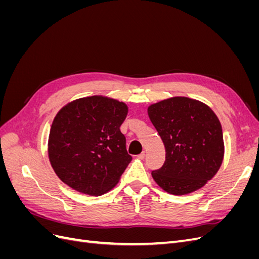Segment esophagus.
Returning <instances> with one entry per match:
<instances>
[{
	"instance_id": "esophagus-1",
	"label": "esophagus",
	"mask_w": 259,
	"mask_h": 259,
	"mask_svg": "<svg viewBox=\"0 0 259 259\" xmlns=\"http://www.w3.org/2000/svg\"><path fill=\"white\" fill-rule=\"evenodd\" d=\"M145 156H146V152H142V153L137 155V158H138L139 160H144Z\"/></svg>"
}]
</instances>
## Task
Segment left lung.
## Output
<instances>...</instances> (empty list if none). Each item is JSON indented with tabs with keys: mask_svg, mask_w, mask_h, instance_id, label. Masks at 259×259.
Segmentation results:
<instances>
[{
	"mask_svg": "<svg viewBox=\"0 0 259 259\" xmlns=\"http://www.w3.org/2000/svg\"><path fill=\"white\" fill-rule=\"evenodd\" d=\"M149 119L165 147V162L151 173L164 191L184 195L205 186L225 154L222 124L211 109L188 97H170L148 107Z\"/></svg>",
	"mask_w": 259,
	"mask_h": 259,
	"instance_id": "8db88e82",
	"label": "left lung"
}]
</instances>
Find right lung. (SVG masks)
<instances>
[{
	"mask_svg": "<svg viewBox=\"0 0 259 259\" xmlns=\"http://www.w3.org/2000/svg\"><path fill=\"white\" fill-rule=\"evenodd\" d=\"M127 105L106 96L75 99L62 107L51 127L49 159L62 183L88 195L110 191L132 161L120 126Z\"/></svg>",
	"mask_w": 259,
	"mask_h": 259,
	"instance_id": "1",
	"label": "right lung"
}]
</instances>
